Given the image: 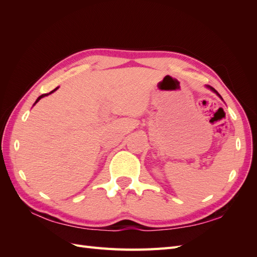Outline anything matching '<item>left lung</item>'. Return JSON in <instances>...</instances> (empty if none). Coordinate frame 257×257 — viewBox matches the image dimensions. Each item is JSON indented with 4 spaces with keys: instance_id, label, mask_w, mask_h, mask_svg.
Returning <instances> with one entry per match:
<instances>
[{
    "instance_id": "8db88e82",
    "label": "left lung",
    "mask_w": 257,
    "mask_h": 257,
    "mask_svg": "<svg viewBox=\"0 0 257 257\" xmlns=\"http://www.w3.org/2000/svg\"><path fill=\"white\" fill-rule=\"evenodd\" d=\"M206 88H207V89H209V90H211V91H212V92H213V93H215V94H216V95H217V96H219V97H220V98H221V99H222V100H223V98H222V96H221V95H220V94H219V93H217V91H216V90H215V89H214V88H212V87H210V85H208V84H206Z\"/></svg>"
}]
</instances>
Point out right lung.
Returning a JSON list of instances; mask_svg holds the SVG:
<instances>
[{"label": "right lung", "instance_id": "add662e5", "mask_svg": "<svg viewBox=\"0 0 257 257\" xmlns=\"http://www.w3.org/2000/svg\"><path fill=\"white\" fill-rule=\"evenodd\" d=\"M58 89H59V87H57V88H56V89H54V90H52V91H51V92H49V93H46V94H42V95H41V96H38V97H37V99H36V100H35V103H34V105H35V104H36V103H37V102H38V100H40V99H41V98H43V97H45V96H47V95H49V94H51V93H53V92H54V91H57V90H58ZM34 105H33V106H34Z\"/></svg>", "mask_w": 257, "mask_h": 257}]
</instances>
